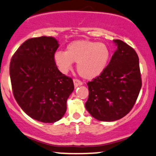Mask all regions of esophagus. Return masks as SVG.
<instances>
[{"label": "esophagus", "instance_id": "obj_1", "mask_svg": "<svg viewBox=\"0 0 156 156\" xmlns=\"http://www.w3.org/2000/svg\"><path fill=\"white\" fill-rule=\"evenodd\" d=\"M73 84H74L75 88H76V87L83 85V83H82L80 80H77V79H73Z\"/></svg>", "mask_w": 156, "mask_h": 156}]
</instances>
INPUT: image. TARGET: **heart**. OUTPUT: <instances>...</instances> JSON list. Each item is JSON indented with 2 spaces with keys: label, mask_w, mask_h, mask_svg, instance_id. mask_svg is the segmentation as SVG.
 Returning a JSON list of instances; mask_svg holds the SVG:
<instances>
[{
  "label": "heart",
  "mask_w": 156,
  "mask_h": 156,
  "mask_svg": "<svg viewBox=\"0 0 156 156\" xmlns=\"http://www.w3.org/2000/svg\"><path fill=\"white\" fill-rule=\"evenodd\" d=\"M109 57V49L103 43L76 40L67 45L65 52H56L53 61L62 73L69 71L73 62L77 63L79 74L82 77L91 80L103 73Z\"/></svg>",
  "instance_id": "b5f03b06"
}]
</instances>
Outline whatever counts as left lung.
Instances as JSON below:
<instances>
[{"label": "left lung", "instance_id": "obj_1", "mask_svg": "<svg viewBox=\"0 0 156 156\" xmlns=\"http://www.w3.org/2000/svg\"><path fill=\"white\" fill-rule=\"evenodd\" d=\"M109 63L100 76L87 83L89 94L85 108L100 121L123 118L133 108L142 81L139 58L135 50L119 39Z\"/></svg>", "mask_w": 156, "mask_h": 156}]
</instances>
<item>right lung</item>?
<instances>
[{"label":"right lung","instance_id":"add662e5","mask_svg":"<svg viewBox=\"0 0 156 156\" xmlns=\"http://www.w3.org/2000/svg\"><path fill=\"white\" fill-rule=\"evenodd\" d=\"M58 48L53 37L29 38L18 48L9 65L16 102L27 115L42 123L62 118L74 89L73 80L58 71L53 61Z\"/></svg>","mask_w":156,"mask_h":156}]
</instances>
